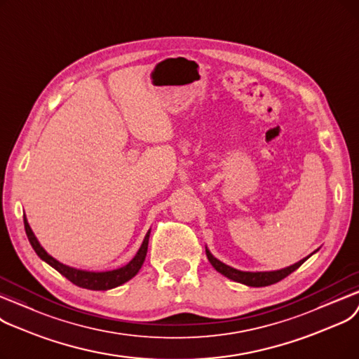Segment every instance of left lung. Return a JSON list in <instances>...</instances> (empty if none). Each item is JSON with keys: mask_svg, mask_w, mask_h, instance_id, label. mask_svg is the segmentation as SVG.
Segmentation results:
<instances>
[{"mask_svg": "<svg viewBox=\"0 0 359 359\" xmlns=\"http://www.w3.org/2000/svg\"><path fill=\"white\" fill-rule=\"evenodd\" d=\"M206 255L208 259L210 262V264L219 271L222 273V275L226 276L228 279L233 280V282H240V283H244L247 286H254V287H260V286H269V285H273L282 279H285L287 275H291L292 271H295L306 259L310 257H305L302 260H299L298 263L289 266V267H285V269H280V270H275V271H241V270H236L231 266H226L225 263L219 262L216 257H213L212 252L206 248Z\"/></svg>", "mask_w": 359, "mask_h": 359, "instance_id": "left-lung-1", "label": "left lung"}]
</instances>
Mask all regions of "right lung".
Instances as JSON below:
<instances>
[{
	"label": "right lung",
	"mask_w": 359,
	"mask_h": 359,
	"mask_svg": "<svg viewBox=\"0 0 359 359\" xmlns=\"http://www.w3.org/2000/svg\"><path fill=\"white\" fill-rule=\"evenodd\" d=\"M23 220H25V229H26V235L29 238V243H30L32 248L35 250V252L45 263H48L50 267H54L57 271L61 273L62 276H65L72 283H74L80 287H86V289H90V291H108V289L116 287L119 285L128 282L131 278H134L144 263L150 231L146 233L143 244L139 248L137 254H135L134 259L124 267H119V269L109 270V271H88V270H80V269L65 266V264L60 263L58 260H55L53 255H49L42 248V245L36 240L35 233H33V231L30 229L26 216L23 217Z\"/></svg>",
	"instance_id": "add662e5"
}]
</instances>
